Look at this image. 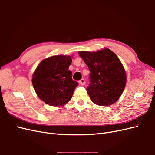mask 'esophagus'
<instances>
[{"label": "esophagus", "mask_w": 155, "mask_h": 155, "mask_svg": "<svg viewBox=\"0 0 155 155\" xmlns=\"http://www.w3.org/2000/svg\"><path fill=\"white\" fill-rule=\"evenodd\" d=\"M79 84L80 85H84L85 84V80L84 79H81V80L79 81Z\"/></svg>", "instance_id": "obj_1"}]
</instances>
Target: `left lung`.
<instances>
[{
  "instance_id": "obj_1",
  "label": "left lung",
  "mask_w": 155,
  "mask_h": 155,
  "mask_svg": "<svg viewBox=\"0 0 155 155\" xmlns=\"http://www.w3.org/2000/svg\"><path fill=\"white\" fill-rule=\"evenodd\" d=\"M90 71L87 91L91 101L109 106L119 99L126 84V74L117 55L108 48L96 52L79 51Z\"/></svg>"
}]
</instances>
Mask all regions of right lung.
Wrapping results in <instances>:
<instances>
[{
	"label": "right lung",
	"instance_id": "1",
	"mask_svg": "<svg viewBox=\"0 0 155 155\" xmlns=\"http://www.w3.org/2000/svg\"><path fill=\"white\" fill-rule=\"evenodd\" d=\"M70 56L54 55L43 60L33 75L32 84L41 100L51 106L66 104L73 95L78 83L68 70Z\"/></svg>",
	"mask_w": 155,
	"mask_h": 155
}]
</instances>
